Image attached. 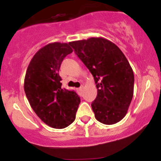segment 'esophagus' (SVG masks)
I'll return each instance as SVG.
<instances>
[{
	"label": "esophagus",
	"instance_id": "obj_1",
	"mask_svg": "<svg viewBox=\"0 0 161 161\" xmlns=\"http://www.w3.org/2000/svg\"><path fill=\"white\" fill-rule=\"evenodd\" d=\"M83 88H84L83 86H81L79 88V90H80V91H82V90H83Z\"/></svg>",
	"mask_w": 161,
	"mask_h": 161
}]
</instances>
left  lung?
<instances>
[{
    "label": "left lung",
    "instance_id": "8db88e82",
    "mask_svg": "<svg viewBox=\"0 0 161 161\" xmlns=\"http://www.w3.org/2000/svg\"><path fill=\"white\" fill-rule=\"evenodd\" d=\"M69 44L93 76L97 96L91 106L96 119L104 125L120 121L134 92V74L127 58L114 43L102 37Z\"/></svg>",
    "mask_w": 161,
    "mask_h": 161
}]
</instances>
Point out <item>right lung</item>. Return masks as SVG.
<instances>
[{
    "instance_id": "add662e5",
    "label": "right lung",
    "mask_w": 161,
    "mask_h": 161,
    "mask_svg": "<svg viewBox=\"0 0 161 161\" xmlns=\"http://www.w3.org/2000/svg\"><path fill=\"white\" fill-rule=\"evenodd\" d=\"M73 50L69 43H52L39 50L25 73L24 90L37 116L53 129H64L75 119L80 98L61 87L59 69Z\"/></svg>"
}]
</instances>
